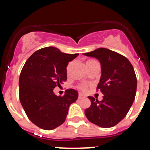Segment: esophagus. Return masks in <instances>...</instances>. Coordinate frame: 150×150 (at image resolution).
Masks as SVG:
<instances>
[{
  "label": "esophagus",
  "instance_id": "1",
  "mask_svg": "<svg viewBox=\"0 0 150 150\" xmlns=\"http://www.w3.org/2000/svg\"><path fill=\"white\" fill-rule=\"evenodd\" d=\"M85 98H86V96H85V95H83V94H82V93H79V96H78V98H79V99Z\"/></svg>",
  "mask_w": 150,
  "mask_h": 150
}]
</instances>
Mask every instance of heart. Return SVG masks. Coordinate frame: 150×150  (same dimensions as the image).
Returning <instances> with one entry per match:
<instances>
[{
  "label": "heart",
  "mask_w": 150,
  "mask_h": 150,
  "mask_svg": "<svg viewBox=\"0 0 150 150\" xmlns=\"http://www.w3.org/2000/svg\"><path fill=\"white\" fill-rule=\"evenodd\" d=\"M80 88H81L83 91H85V90H86V86H82L80 87Z\"/></svg>",
  "instance_id": "1"
}]
</instances>
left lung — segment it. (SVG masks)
Masks as SVG:
<instances>
[{"mask_svg": "<svg viewBox=\"0 0 150 150\" xmlns=\"http://www.w3.org/2000/svg\"><path fill=\"white\" fill-rule=\"evenodd\" d=\"M83 55L100 62L101 76L97 89L104 95L100 101L88 96L91 106L85 110L86 116L101 128L114 126L126 116L134 100L137 78L133 66L127 58L106 48Z\"/></svg>", "mask_w": 150, "mask_h": 150, "instance_id": "left-lung-1", "label": "left lung"}]
</instances>
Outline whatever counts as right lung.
<instances>
[{
    "label": "right lung",
    "mask_w": 150,
    "mask_h": 150,
    "mask_svg": "<svg viewBox=\"0 0 150 150\" xmlns=\"http://www.w3.org/2000/svg\"><path fill=\"white\" fill-rule=\"evenodd\" d=\"M79 54H67L49 46L36 51L23 66L19 76V100L29 120L39 128L52 130L64 122L69 107L78 98L70 88L63 96L53 89L67 80L68 62Z\"/></svg>",
    "instance_id": "right-lung-1"
}]
</instances>
